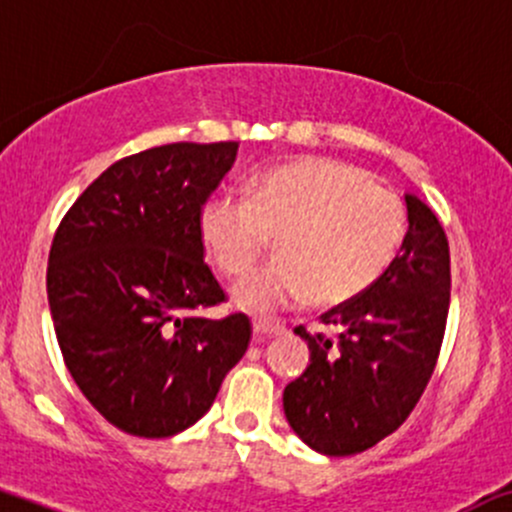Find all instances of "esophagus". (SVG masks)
<instances>
[{
  "label": "esophagus",
  "instance_id": "34e87169",
  "mask_svg": "<svg viewBox=\"0 0 512 512\" xmlns=\"http://www.w3.org/2000/svg\"><path fill=\"white\" fill-rule=\"evenodd\" d=\"M279 333H284V328L279 323H274V320H255V323H252V335H255L257 340H267Z\"/></svg>",
  "mask_w": 512,
  "mask_h": 512
}]
</instances>
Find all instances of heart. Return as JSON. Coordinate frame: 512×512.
Returning <instances> with one entry per match:
<instances>
[{"label":"heart","instance_id":"1","mask_svg":"<svg viewBox=\"0 0 512 512\" xmlns=\"http://www.w3.org/2000/svg\"><path fill=\"white\" fill-rule=\"evenodd\" d=\"M201 243L226 277H243L277 235L279 257L233 286L247 313L313 301L340 306L384 277L408 230L403 201L355 165L303 157L247 184V199L213 196Z\"/></svg>","mask_w":512,"mask_h":512}]
</instances>
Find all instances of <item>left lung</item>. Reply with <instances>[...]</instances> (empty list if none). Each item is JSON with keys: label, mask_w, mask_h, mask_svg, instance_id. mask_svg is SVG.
Instances as JSON below:
<instances>
[{"label": "left lung", "mask_w": 512, "mask_h": 512, "mask_svg": "<svg viewBox=\"0 0 512 512\" xmlns=\"http://www.w3.org/2000/svg\"><path fill=\"white\" fill-rule=\"evenodd\" d=\"M408 233L384 277L323 316L338 340L308 342V367L284 389L291 430L328 457L364 452L391 435L428 386L449 311V247L440 221L406 196Z\"/></svg>", "instance_id": "1"}]
</instances>
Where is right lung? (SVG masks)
Here are the masks:
<instances>
[{"mask_svg": "<svg viewBox=\"0 0 512 512\" xmlns=\"http://www.w3.org/2000/svg\"><path fill=\"white\" fill-rule=\"evenodd\" d=\"M238 143H170L123 157L72 204L48 257V303L72 379L111 425L170 437L209 411L250 342L204 265L201 206Z\"/></svg>", "mask_w": 512, "mask_h": 512, "instance_id": "right-lung-1", "label": "right lung"}]
</instances>
